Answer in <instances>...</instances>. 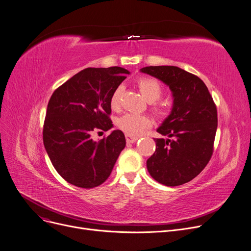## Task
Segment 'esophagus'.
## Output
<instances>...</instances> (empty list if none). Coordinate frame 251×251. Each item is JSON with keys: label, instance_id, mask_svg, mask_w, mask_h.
Returning a JSON list of instances; mask_svg holds the SVG:
<instances>
[{"label": "esophagus", "instance_id": "esophagus-1", "mask_svg": "<svg viewBox=\"0 0 251 251\" xmlns=\"http://www.w3.org/2000/svg\"><path fill=\"white\" fill-rule=\"evenodd\" d=\"M138 140V137H136V136H132L129 134H126V141L127 143H134Z\"/></svg>", "mask_w": 251, "mask_h": 251}]
</instances>
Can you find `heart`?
I'll list each match as a JSON object with an SVG mask.
<instances>
[{
  "label": "heart",
  "mask_w": 251,
  "mask_h": 251,
  "mask_svg": "<svg viewBox=\"0 0 251 251\" xmlns=\"http://www.w3.org/2000/svg\"><path fill=\"white\" fill-rule=\"evenodd\" d=\"M138 87L140 89V92L145 100L149 103L155 102L160 98L162 94V87L156 79L144 77L138 81ZM123 92V87L120 85L115 90L113 91L110 104L112 109L117 110L120 107V99L121 94ZM157 112H160L161 110L159 108H155ZM118 127L123 130L125 133L136 136L141 134L145 129L149 128L152 125V120L146 115H140V114L135 113H127L124 116L118 119L117 121Z\"/></svg>",
  "instance_id": "b5f03b06"
}]
</instances>
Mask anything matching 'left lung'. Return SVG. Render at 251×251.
Wrapping results in <instances>:
<instances>
[{
	"instance_id": "8db88e82",
	"label": "left lung",
	"mask_w": 251,
	"mask_h": 251,
	"mask_svg": "<svg viewBox=\"0 0 251 251\" xmlns=\"http://www.w3.org/2000/svg\"><path fill=\"white\" fill-rule=\"evenodd\" d=\"M140 72L169 87L173 105L157 132L156 150L146 164L159 183L178 186L195 178L209 162L217 129V110L204 82L176 66H149Z\"/></svg>"
}]
</instances>
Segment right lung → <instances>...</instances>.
<instances>
[{"label": "right lung", "mask_w": 251, "mask_h": 251, "mask_svg": "<svg viewBox=\"0 0 251 251\" xmlns=\"http://www.w3.org/2000/svg\"><path fill=\"white\" fill-rule=\"evenodd\" d=\"M130 72L121 67L87 68L61 85L50 98L43 141L57 172L70 184L94 188L110 176L126 146L124 133L113 130L96 141L95 132L113 127L110 99Z\"/></svg>", "instance_id": "right-lung-1"}]
</instances>
